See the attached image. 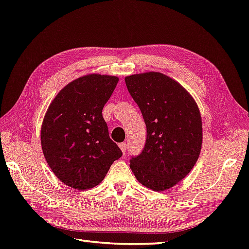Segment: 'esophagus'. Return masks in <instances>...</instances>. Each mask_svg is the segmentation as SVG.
<instances>
[{
    "mask_svg": "<svg viewBox=\"0 0 249 249\" xmlns=\"http://www.w3.org/2000/svg\"><path fill=\"white\" fill-rule=\"evenodd\" d=\"M118 146H119L120 149H122V152L124 154V153H125V149H126V144H125V143H124V142L119 143Z\"/></svg>",
    "mask_w": 249,
    "mask_h": 249,
    "instance_id": "esophagus-1",
    "label": "esophagus"
}]
</instances>
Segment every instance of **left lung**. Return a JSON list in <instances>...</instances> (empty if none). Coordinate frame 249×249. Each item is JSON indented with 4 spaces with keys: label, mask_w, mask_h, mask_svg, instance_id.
I'll return each mask as SVG.
<instances>
[{
    "label": "left lung",
    "mask_w": 249,
    "mask_h": 249,
    "mask_svg": "<svg viewBox=\"0 0 249 249\" xmlns=\"http://www.w3.org/2000/svg\"><path fill=\"white\" fill-rule=\"evenodd\" d=\"M146 125L142 153L130 167L138 182L154 191L170 189L188 176L202 144L200 111L178 82L162 72L147 71L124 78Z\"/></svg>",
    "instance_id": "8db88e82"
}]
</instances>
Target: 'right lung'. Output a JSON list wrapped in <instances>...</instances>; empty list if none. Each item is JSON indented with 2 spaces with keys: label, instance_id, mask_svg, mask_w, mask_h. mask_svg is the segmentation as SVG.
<instances>
[{
  "label": "right lung",
  "instance_id": "right-lung-1",
  "mask_svg": "<svg viewBox=\"0 0 249 249\" xmlns=\"http://www.w3.org/2000/svg\"><path fill=\"white\" fill-rule=\"evenodd\" d=\"M109 74L88 73L69 83L43 117L40 140L50 168L77 190L99 185L123 153L110 139L102 111L118 83Z\"/></svg>",
  "mask_w": 249,
  "mask_h": 249
}]
</instances>
